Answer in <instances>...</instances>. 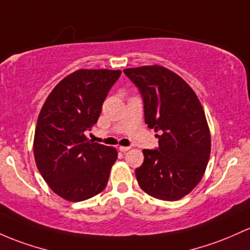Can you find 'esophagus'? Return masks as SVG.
Listing matches in <instances>:
<instances>
[{
  "label": "esophagus",
  "instance_id": "34e87169",
  "mask_svg": "<svg viewBox=\"0 0 250 250\" xmlns=\"http://www.w3.org/2000/svg\"><path fill=\"white\" fill-rule=\"evenodd\" d=\"M130 147H125V146H120V150L121 152H127V150H129Z\"/></svg>",
  "mask_w": 250,
  "mask_h": 250
}]
</instances>
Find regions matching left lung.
<instances>
[{
  "instance_id": "8db88e82",
  "label": "left lung",
  "mask_w": 250,
  "mask_h": 250,
  "mask_svg": "<svg viewBox=\"0 0 250 250\" xmlns=\"http://www.w3.org/2000/svg\"><path fill=\"white\" fill-rule=\"evenodd\" d=\"M142 95L145 121L160 131L159 147L144 149L135 169L140 188L161 201H178L201 182L211 152L204 109L191 86L159 65L123 70Z\"/></svg>"
}]
</instances>
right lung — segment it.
<instances>
[{"mask_svg":"<svg viewBox=\"0 0 250 250\" xmlns=\"http://www.w3.org/2000/svg\"><path fill=\"white\" fill-rule=\"evenodd\" d=\"M120 70L81 68L65 77L46 98L34 134V159L51 190L82 202L105 188L116 148L90 142L85 131L97 123Z\"/></svg>","mask_w":250,"mask_h":250,"instance_id":"obj_1","label":"right lung"}]
</instances>
